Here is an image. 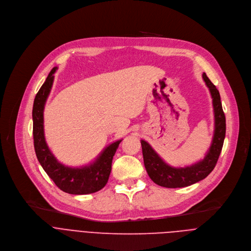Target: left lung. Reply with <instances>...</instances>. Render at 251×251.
<instances>
[{"instance_id": "obj_1", "label": "left lung", "mask_w": 251, "mask_h": 251, "mask_svg": "<svg viewBox=\"0 0 251 251\" xmlns=\"http://www.w3.org/2000/svg\"><path fill=\"white\" fill-rule=\"evenodd\" d=\"M202 78L209 89L214 112V133L211 145L205 157L200 162L185 168L171 167L155 152L144 140H141L143 158L151 180L165 188H184L196 184L206 177L214 169L221 155L226 137V116L223 110L221 95L217 87L202 74Z\"/></svg>"}]
</instances>
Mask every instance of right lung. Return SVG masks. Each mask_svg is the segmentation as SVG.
<instances>
[{
  "label": "right lung",
  "instance_id": "right-lung-1",
  "mask_svg": "<svg viewBox=\"0 0 251 251\" xmlns=\"http://www.w3.org/2000/svg\"><path fill=\"white\" fill-rule=\"evenodd\" d=\"M57 67H53L50 70L33 101L32 135L35 155L45 172L61 191L71 195L92 194L100 191L108 182L113 156L122 140L106 147L100 156L87 166L67 167L56 160L48 147L44 131V109L52 87L53 75Z\"/></svg>",
  "mask_w": 251,
  "mask_h": 251
}]
</instances>
